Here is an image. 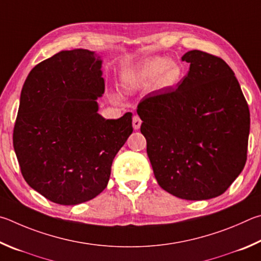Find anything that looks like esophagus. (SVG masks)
<instances>
[{
  "instance_id": "34e87169",
  "label": "esophagus",
  "mask_w": 261,
  "mask_h": 261,
  "mask_svg": "<svg viewBox=\"0 0 261 261\" xmlns=\"http://www.w3.org/2000/svg\"><path fill=\"white\" fill-rule=\"evenodd\" d=\"M141 123H142V120H141V118L139 116H134L133 117V127L134 129H139L141 127Z\"/></svg>"
}]
</instances>
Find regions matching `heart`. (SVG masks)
I'll return each mask as SVG.
<instances>
[{
  "label": "heart",
  "mask_w": 261,
  "mask_h": 261,
  "mask_svg": "<svg viewBox=\"0 0 261 261\" xmlns=\"http://www.w3.org/2000/svg\"><path fill=\"white\" fill-rule=\"evenodd\" d=\"M180 75V68L175 63L162 58H152L143 62L134 71H128L122 76L123 85L128 89L147 86L154 81L158 87L174 84Z\"/></svg>",
  "instance_id": "obj_1"
}]
</instances>
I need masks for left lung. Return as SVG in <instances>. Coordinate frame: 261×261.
Listing matches in <instances>:
<instances>
[{
    "mask_svg": "<svg viewBox=\"0 0 261 261\" xmlns=\"http://www.w3.org/2000/svg\"><path fill=\"white\" fill-rule=\"evenodd\" d=\"M188 74L175 87L148 94L138 105L141 133L159 186L173 196L218 197L244 168L250 111L222 58L191 50Z\"/></svg>",
    "mask_w": 261,
    "mask_h": 261,
    "instance_id": "left-lung-1",
    "label": "left lung"
}]
</instances>
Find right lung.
I'll return each instance as SVG.
<instances>
[{
    "label": "right lung",
    "mask_w": 261,
    "mask_h": 261,
    "mask_svg": "<svg viewBox=\"0 0 261 261\" xmlns=\"http://www.w3.org/2000/svg\"><path fill=\"white\" fill-rule=\"evenodd\" d=\"M102 61L87 49L39 63L22 86L13 148L31 188L61 205L95 198L107 188L112 162L133 132L132 113L104 119Z\"/></svg>",
    "instance_id": "1"
}]
</instances>
